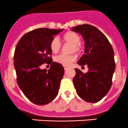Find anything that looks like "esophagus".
I'll return each instance as SVG.
<instances>
[{"mask_svg":"<svg viewBox=\"0 0 128 128\" xmlns=\"http://www.w3.org/2000/svg\"><path fill=\"white\" fill-rule=\"evenodd\" d=\"M64 68L65 70H66L68 68V66H64Z\"/></svg>","mask_w":128,"mask_h":128,"instance_id":"34e87169","label":"esophagus"}]
</instances>
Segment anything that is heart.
<instances>
[{
  "instance_id": "heart-1",
  "label": "heart",
  "mask_w": 128,
  "mask_h": 128,
  "mask_svg": "<svg viewBox=\"0 0 128 128\" xmlns=\"http://www.w3.org/2000/svg\"><path fill=\"white\" fill-rule=\"evenodd\" d=\"M64 42L73 45L72 48V52H75L76 53H80L82 51V48L80 45L81 38L80 36L77 33L73 32H68L65 33L62 36ZM50 50L53 53H57L59 52L61 48V44L59 40L57 38H54L52 39L50 42ZM76 56L74 55H66L64 54L58 55L55 57V60L57 63L62 64L63 66H69L72 62L75 60Z\"/></svg>"
}]
</instances>
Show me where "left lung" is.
<instances>
[{
  "mask_svg": "<svg viewBox=\"0 0 128 128\" xmlns=\"http://www.w3.org/2000/svg\"><path fill=\"white\" fill-rule=\"evenodd\" d=\"M82 36L85 42L84 54L77 64L87 65L89 70L83 73L75 68L73 79L77 95L88 102L100 100L110 91L115 70L114 52L106 36L90 24L76 26L72 29Z\"/></svg>",
  "mask_w": 128,
  "mask_h": 128,
  "instance_id": "obj_1",
  "label": "left lung"
}]
</instances>
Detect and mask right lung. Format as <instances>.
Returning <instances> with one entry per match:
<instances>
[{"label":"right lung","mask_w":128,"mask_h":128,"mask_svg":"<svg viewBox=\"0 0 128 128\" xmlns=\"http://www.w3.org/2000/svg\"><path fill=\"white\" fill-rule=\"evenodd\" d=\"M61 30L38 28L26 33L17 43L14 53V66L16 82L23 93L37 105L51 102L57 96L64 69L53 62L50 42ZM50 64L48 70L40 66Z\"/></svg>","instance_id":"obj_1"}]
</instances>
